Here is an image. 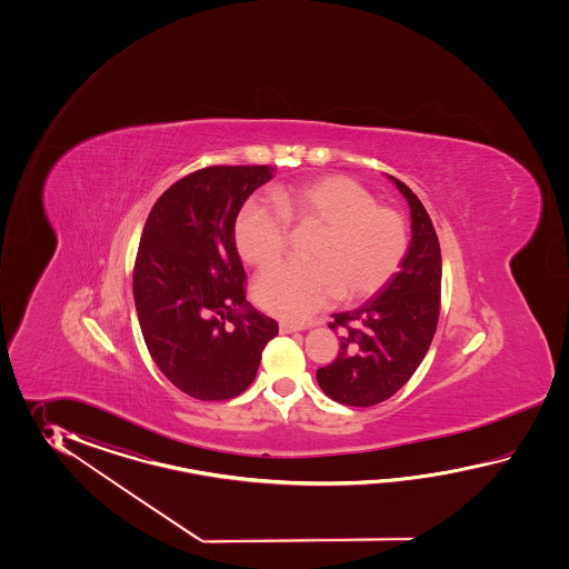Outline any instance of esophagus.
<instances>
[{
    "mask_svg": "<svg viewBox=\"0 0 569 569\" xmlns=\"http://www.w3.org/2000/svg\"><path fill=\"white\" fill-rule=\"evenodd\" d=\"M279 329L282 336H287V333H295V331H301L302 326H297V323H289V321H280Z\"/></svg>",
    "mask_w": 569,
    "mask_h": 569,
    "instance_id": "34e87169",
    "label": "esophagus"
}]
</instances>
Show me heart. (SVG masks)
Returning <instances> with one entry per match:
<instances>
[{"label": "heart", "mask_w": 569, "mask_h": 569, "mask_svg": "<svg viewBox=\"0 0 569 569\" xmlns=\"http://www.w3.org/2000/svg\"><path fill=\"white\" fill-rule=\"evenodd\" d=\"M289 221L317 230L309 264H277L254 284L267 313L301 321L343 297L358 301L382 289L407 252V226L399 211L376 206L375 194L348 177H321L284 184L272 201L250 199L236 219V246L252 267H268L284 254Z\"/></svg>", "instance_id": "heart-1"}]
</instances>
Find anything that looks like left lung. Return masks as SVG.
Instances as JSON below:
<instances>
[{
  "instance_id": "8db88e82",
  "label": "left lung",
  "mask_w": 569,
  "mask_h": 569,
  "mask_svg": "<svg viewBox=\"0 0 569 569\" xmlns=\"http://www.w3.org/2000/svg\"><path fill=\"white\" fill-rule=\"evenodd\" d=\"M411 207V243L400 270L353 311L333 315L341 329L338 358L317 370L329 399L350 407H372L390 399L415 375L436 336L441 292V250L436 228L419 197L399 179Z\"/></svg>"
}]
</instances>
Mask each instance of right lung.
<instances>
[{
    "label": "right lung",
    "instance_id": "obj_1",
    "mask_svg": "<svg viewBox=\"0 0 569 569\" xmlns=\"http://www.w3.org/2000/svg\"><path fill=\"white\" fill-rule=\"evenodd\" d=\"M274 167H207L158 197L146 219L133 302L146 348L184 395L226 400L252 385L279 323L246 301L236 218Z\"/></svg>",
    "mask_w": 569,
    "mask_h": 569
}]
</instances>
